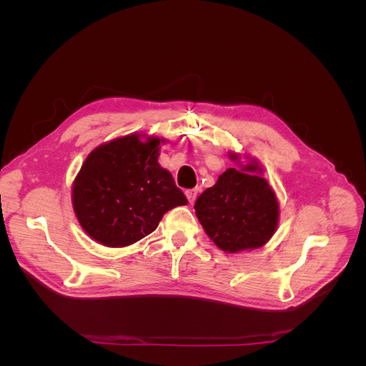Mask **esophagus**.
Wrapping results in <instances>:
<instances>
[{"mask_svg":"<svg viewBox=\"0 0 366 366\" xmlns=\"http://www.w3.org/2000/svg\"><path fill=\"white\" fill-rule=\"evenodd\" d=\"M197 195H198V189H187L186 191V197H187V200H189L191 204L195 202Z\"/></svg>","mask_w":366,"mask_h":366,"instance_id":"esophagus-1","label":"esophagus"}]
</instances>
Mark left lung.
I'll return each instance as SVG.
<instances>
[{"mask_svg": "<svg viewBox=\"0 0 366 366\" xmlns=\"http://www.w3.org/2000/svg\"><path fill=\"white\" fill-rule=\"evenodd\" d=\"M237 159V154L232 156ZM257 163L229 168L197 198L195 214L209 238L224 252L257 249L278 226L280 206Z\"/></svg>", "mask_w": 366, "mask_h": 366, "instance_id": "8db88e82", "label": "left lung"}]
</instances>
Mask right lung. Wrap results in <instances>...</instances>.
<instances>
[{
    "instance_id": "right-lung-1",
    "label": "right lung",
    "mask_w": 366,
    "mask_h": 366,
    "mask_svg": "<svg viewBox=\"0 0 366 366\" xmlns=\"http://www.w3.org/2000/svg\"><path fill=\"white\" fill-rule=\"evenodd\" d=\"M160 142L129 134L88 154L71 198L82 229L97 242L129 246L156 230L168 210L187 203L157 162Z\"/></svg>"
}]
</instances>
